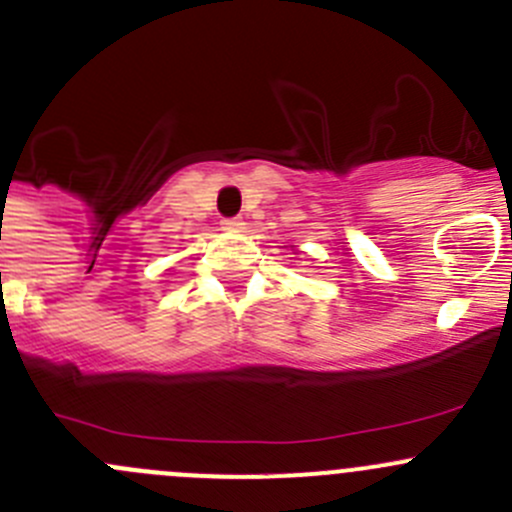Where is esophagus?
Segmentation results:
<instances>
[{
  "mask_svg": "<svg viewBox=\"0 0 512 512\" xmlns=\"http://www.w3.org/2000/svg\"><path fill=\"white\" fill-rule=\"evenodd\" d=\"M223 230L225 232H242L245 230V223H242V218H227V220H223Z\"/></svg>",
  "mask_w": 512,
  "mask_h": 512,
  "instance_id": "esophagus-1",
  "label": "esophagus"
}]
</instances>
